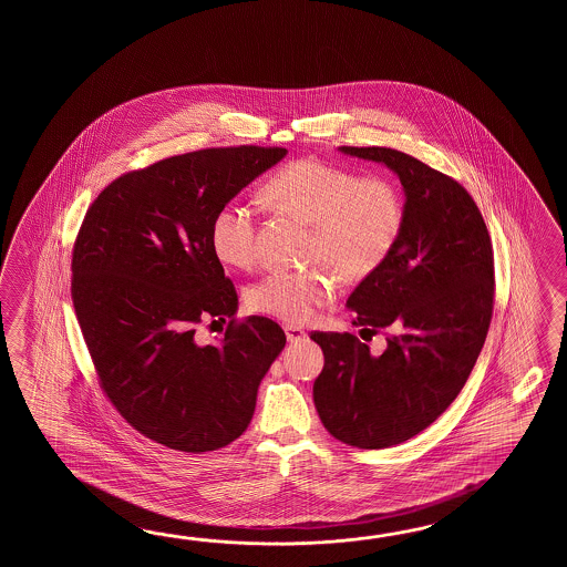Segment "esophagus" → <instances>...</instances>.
I'll use <instances>...</instances> for the list:
<instances>
[{"mask_svg":"<svg viewBox=\"0 0 567 567\" xmlns=\"http://www.w3.org/2000/svg\"><path fill=\"white\" fill-rule=\"evenodd\" d=\"M284 330H286V337H288V342H301V340H306L308 334H306V330L300 328V326L286 324L284 326Z\"/></svg>","mask_w":567,"mask_h":567,"instance_id":"esophagus-1","label":"esophagus"}]
</instances>
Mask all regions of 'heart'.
Instances as JSON below:
<instances>
[{
    "instance_id": "obj_1",
    "label": "heart",
    "mask_w": 567,
    "mask_h": 567,
    "mask_svg": "<svg viewBox=\"0 0 567 567\" xmlns=\"http://www.w3.org/2000/svg\"><path fill=\"white\" fill-rule=\"evenodd\" d=\"M264 198L279 215L310 225V261L324 264L347 281L373 276L398 243L401 198L398 188L381 176L359 178L350 169L303 157L267 181ZM257 230V206L230 200L210 223L213 254L225 266L249 269L259 255ZM337 291V276L326 267L276 269L251 284L245 300L254 312L300 324Z\"/></svg>"
}]
</instances>
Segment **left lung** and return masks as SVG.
<instances>
[{"instance_id":"left-lung-1","label":"left lung","mask_w":567,"mask_h":567,"mask_svg":"<svg viewBox=\"0 0 567 567\" xmlns=\"http://www.w3.org/2000/svg\"><path fill=\"white\" fill-rule=\"evenodd\" d=\"M383 164L405 194L398 243L347 300L349 332H312L324 352L313 403L340 442L381 450L423 432L458 398L493 318V243L478 206L458 182L391 147H338Z\"/></svg>"}]
</instances>
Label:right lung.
I'll return each mask as SVG.
<instances>
[{"instance_id": "1", "label": "right lung", "mask_w": 567, "mask_h": 567, "mask_svg": "<svg viewBox=\"0 0 567 567\" xmlns=\"http://www.w3.org/2000/svg\"><path fill=\"white\" fill-rule=\"evenodd\" d=\"M284 147H210L111 182L73 249V303L103 391L140 434L181 452L227 446L286 347L274 320L233 322L239 298L210 247V223ZM230 328L217 346L193 332Z\"/></svg>"}]
</instances>
